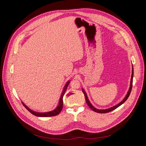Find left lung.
I'll use <instances>...</instances> for the list:
<instances>
[{
	"label": "left lung",
	"mask_w": 146,
	"mask_h": 146,
	"mask_svg": "<svg viewBox=\"0 0 146 146\" xmlns=\"http://www.w3.org/2000/svg\"><path fill=\"white\" fill-rule=\"evenodd\" d=\"M133 68H132V74H131V77L130 86V88H129V91H128L126 96L125 97V98L123 99V100H122V102H121L119 103V104H118L117 105H115V106H114V107H111V108H108V109H106V110H98V109H97V108H94V107H93V106L92 105V104L90 103V100H88V96H87V95H86V92H85V91H84L83 89H82V91H83V92L84 95H85V100H86V103H87L88 105L89 106L90 108L92 110H93L94 111H95V112H96V113H108V112H110V111H113V110H115L116 108H117V107H119V106H121L122 104L124 103L127 100V99L128 98H129V96H130V94L131 91V88H132V83H133Z\"/></svg>",
	"instance_id": "8db88e82"
}]
</instances>
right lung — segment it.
Wrapping results in <instances>:
<instances>
[{"label": "right lung", "instance_id": "add662e5", "mask_svg": "<svg viewBox=\"0 0 146 146\" xmlns=\"http://www.w3.org/2000/svg\"><path fill=\"white\" fill-rule=\"evenodd\" d=\"M70 83V81H68L67 82V83L66 84V85L64 87V90L62 92V94L61 95L60 97V102H59V104L58 107H57L54 110H53L52 111H49V112H47V113H38V112H35L33 110H30V108H29L27 106H26L23 102H22L23 104V105L24 107L27 108V110H28L29 111H30L31 113L33 114V115L35 116H39V117H50V116H55L58 115V114L61 112V110L63 108V98L64 96V94H65V92L67 90V88L68 86V85Z\"/></svg>", "mask_w": 146, "mask_h": 146}]
</instances>
